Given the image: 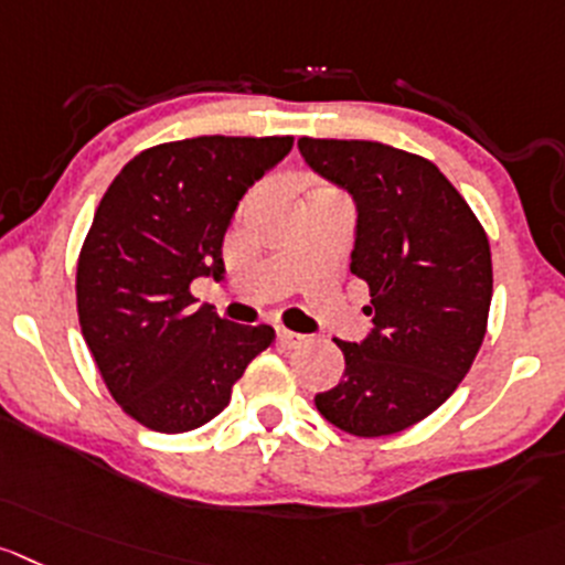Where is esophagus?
<instances>
[{"label":"esophagus","instance_id":"1","mask_svg":"<svg viewBox=\"0 0 565 565\" xmlns=\"http://www.w3.org/2000/svg\"><path fill=\"white\" fill-rule=\"evenodd\" d=\"M277 341H279V347L294 349L305 341V335H299V332H291V330H277Z\"/></svg>","mask_w":565,"mask_h":565}]
</instances>
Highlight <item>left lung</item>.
<instances>
[{
  "label": "left lung",
  "instance_id": "8db88e82",
  "mask_svg": "<svg viewBox=\"0 0 565 565\" xmlns=\"http://www.w3.org/2000/svg\"><path fill=\"white\" fill-rule=\"evenodd\" d=\"M305 163L352 196L349 271L369 286L372 332L335 341L343 377L316 394L321 416L360 438L427 418L469 374L486 338L488 235L438 166L377 141L299 138Z\"/></svg>",
  "mask_w": 565,
  "mask_h": 565
}]
</instances>
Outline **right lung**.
<instances>
[{
    "label": "right lung",
    "instance_id": "add662e5",
    "mask_svg": "<svg viewBox=\"0 0 565 565\" xmlns=\"http://www.w3.org/2000/svg\"><path fill=\"white\" fill-rule=\"evenodd\" d=\"M291 136H202L143 149L118 171L77 263L83 338L113 399L154 433H188L230 405L274 341L196 305L191 282L224 274L222 244L244 193Z\"/></svg>",
    "mask_w": 565,
    "mask_h": 565
}]
</instances>
